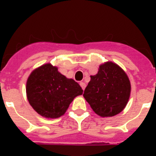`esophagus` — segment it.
I'll return each instance as SVG.
<instances>
[{
	"mask_svg": "<svg viewBox=\"0 0 156 156\" xmlns=\"http://www.w3.org/2000/svg\"><path fill=\"white\" fill-rule=\"evenodd\" d=\"M80 86H81V87L83 88V90H84V89H85V87H86V83H83V82H81Z\"/></svg>",
	"mask_w": 156,
	"mask_h": 156,
	"instance_id": "1",
	"label": "esophagus"
}]
</instances>
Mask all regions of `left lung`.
<instances>
[{"instance_id": "8db88e82", "label": "left lung", "mask_w": 156, "mask_h": 156, "mask_svg": "<svg viewBox=\"0 0 156 156\" xmlns=\"http://www.w3.org/2000/svg\"><path fill=\"white\" fill-rule=\"evenodd\" d=\"M130 92V81L126 72L117 64L107 61L100 65L95 75L90 76L83 97L97 115L109 117L123 111Z\"/></svg>"}]
</instances>
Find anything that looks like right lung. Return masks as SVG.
<instances>
[{"label":"right lung","instance_id":"1","mask_svg":"<svg viewBox=\"0 0 156 156\" xmlns=\"http://www.w3.org/2000/svg\"><path fill=\"white\" fill-rule=\"evenodd\" d=\"M26 91L33 109L48 119L63 116L73 99L83 93L78 83L61 74L57 67L50 63L44 64L30 73Z\"/></svg>","mask_w":156,"mask_h":156}]
</instances>
